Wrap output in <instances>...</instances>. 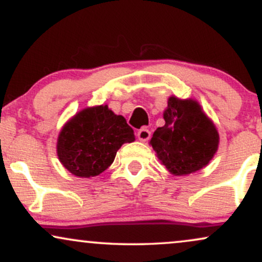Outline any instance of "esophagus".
Wrapping results in <instances>:
<instances>
[{
  "label": "esophagus",
  "mask_w": 262,
  "mask_h": 262,
  "mask_svg": "<svg viewBox=\"0 0 262 262\" xmlns=\"http://www.w3.org/2000/svg\"><path fill=\"white\" fill-rule=\"evenodd\" d=\"M138 139H139L140 141H146L150 139V137H151V133H150L149 129L146 128H141L139 132H138Z\"/></svg>",
  "instance_id": "esophagus-1"
}]
</instances>
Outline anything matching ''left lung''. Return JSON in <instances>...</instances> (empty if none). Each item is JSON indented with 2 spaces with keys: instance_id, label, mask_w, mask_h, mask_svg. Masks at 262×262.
<instances>
[{
  "instance_id": "8db88e82",
  "label": "left lung",
  "mask_w": 262,
  "mask_h": 262,
  "mask_svg": "<svg viewBox=\"0 0 262 262\" xmlns=\"http://www.w3.org/2000/svg\"><path fill=\"white\" fill-rule=\"evenodd\" d=\"M164 119L165 125L154 132L150 145L171 175L186 176L206 167L217 152L219 134L201 104L171 96Z\"/></svg>"
}]
</instances>
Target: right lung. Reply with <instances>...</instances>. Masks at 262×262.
<instances>
[{"mask_svg": "<svg viewBox=\"0 0 262 262\" xmlns=\"http://www.w3.org/2000/svg\"><path fill=\"white\" fill-rule=\"evenodd\" d=\"M134 140V130L124 117L101 104L83 108L65 123L56 154L69 172L89 179L108 169L123 144Z\"/></svg>", "mask_w": 262, "mask_h": 262, "instance_id": "add662e5", "label": "right lung"}]
</instances>
